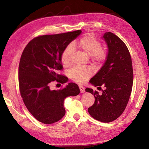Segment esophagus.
<instances>
[{
  "label": "esophagus",
  "mask_w": 149,
  "mask_h": 149,
  "mask_svg": "<svg viewBox=\"0 0 149 149\" xmlns=\"http://www.w3.org/2000/svg\"><path fill=\"white\" fill-rule=\"evenodd\" d=\"M79 89H80V91H81V93H84V91H85V88H84L83 86H79Z\"/></svg>",
  "instance_id": "esophagus-1"
}]
</instances>
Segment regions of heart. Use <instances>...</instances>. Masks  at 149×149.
I'll return each instance as SVG.
<instances>
[{
  "instance_id": "obj_1",
  "label": "heart",
  "mask_w": 149,
  "mask_h": 149,
  "mask_svg": "<svg viewBox=\"0 0 149 149\" xmlns=\"http://www.w3.org/2000/svg\"><path fill=\"white\" fill-rule=\"evenodd\" d=\"M74 47H78L85 54L91 56L92 61L97 65L100 64L106 57V51L102 49V44L99 41L91 34H87L77 43L66 47L61 56V61L63 66H68L70 65ZM92 74L93 70L88 67H74L69 72V77L71 79L79 84L84 83Z\"/></svg>"
}]
</instances>
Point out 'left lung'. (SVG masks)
<instances>
[{
	"label": "left lung",
	"mask_w": 149,
	"mask_h": 149,
	"mask_svg": "<svg viewBox=\"0 0 149 149\" xmlns=\"http://www.w3.org/2000/svg\"><path fill=\"white\" fill-rule=\"evenodd\" d=\"M108 52L106 61L89 83L95 87H104L102 93L86 88V92L94 94L95 102L88 113L100 122H113L122 115L130 97L133 70L130 53L123 41L111 32L104 33Z\"/></svg>",
	"instance_id": "obj_1"
}]
</instances>
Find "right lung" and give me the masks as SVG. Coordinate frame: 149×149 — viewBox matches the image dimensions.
I'll use <instances>...</instances> for the list:
<instances>
[{"label": "right lung", "instance_id": "1", "mask_svg": "<svg viewBox=\"0 0 149 149\" xmlns=\"http://www.w3.org/2000/svg\"><path fill=\"white\" fill-rule=\"evenodd\" d=\"M82 33L81 30L33 39L24 49L18 67L20 95L29 111L40 122L50 124L65 115L64 100L80 93L78 85L70 83L62 90H52L50 84H62L67 78L58 74L63 66V50Z\"/></svg>", "mask_w": 149, "mask_h": 149}]
</instances>
